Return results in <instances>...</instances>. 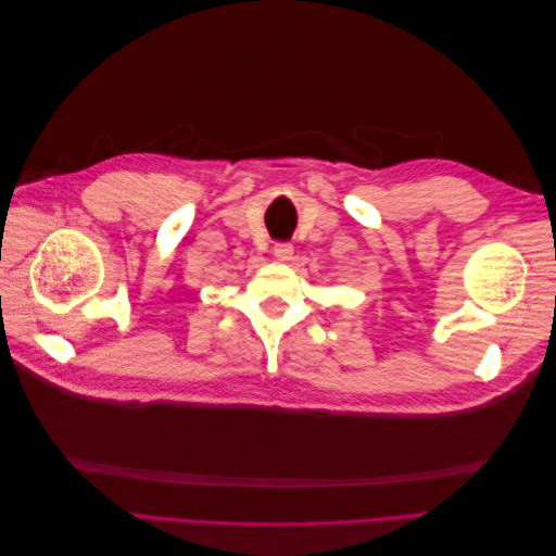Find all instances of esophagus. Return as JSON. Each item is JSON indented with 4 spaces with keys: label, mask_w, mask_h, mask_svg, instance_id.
Returning a JSON list of instances; mask_svg holds the SVG:
<instances>
[{
    "label": "esophagus",
    "mask_w": 556,
    "mask_h": 556,
    "mask_svg": "<svg viewBox=\"0 0 556 556\" xmlns=\"http://www.w3.org/2000/svg\"><path fill=\"white\" fill-rule=\"evenodd\" d=\"M274 257L278 262H290L294 257V248L292 243H276L274 245Z\"/></svg>",
    "instance_id": "1"
}]
</instances>
